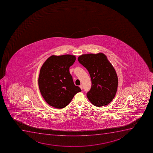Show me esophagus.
<instances>
[{"label":"esophagus","instance_id":"34e87169","mask_svg":"<svg viewBox=\"0 0 153 153\" xmlns=\"http://www.w3.org/2000/svg\"><path fill=\"white\" fill-rule=\"evenodd\" d=\"M79 87H80V88L81 89H82H82H83V86H82V85H80V86H79Z\"/></svg>","mask_w":153,"mask_h":153}]
</instances>
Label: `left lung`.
I'll list each match as a JSON object with an SVG mask.
<instances>
[{
  "mask_svg": "<svg viewBox=\"0 0 153 153\" xmlns=\"http://www.w3.org/2000/svg\"><path fill=\"white\" fill-rule=\"evenodd\" d=\"M89 73L91 89L87 93L90 101L96 107L106 106L116 94L118 79L116 72L107 56L102 53L83 54L78 58Z\"/></svg>",
  "mask_w": 153,
  "mask_h": 153,
  "instance_id": "8db88e82",
  "label": "left lung"
}]
</instances>
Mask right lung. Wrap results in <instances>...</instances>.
<instances>
[{
  "mask_svg": "<svg viewBox=\"0 0 153 153\" xmlns=\"http://www.w3.org/2000/svg\"><path fill=\"white\" fill-rule=\"evenodd\" d=\"M75 60V56L72 55H52L41 67L38 85L41 95L50 106L63 108L81 91L74 84L69 72L70 67Z\"/></svg>",
  "mask_w": 153,
  "mask_h": 153,
  "instance_id": "1",
  "label": "right lung"
}]
</instances>
